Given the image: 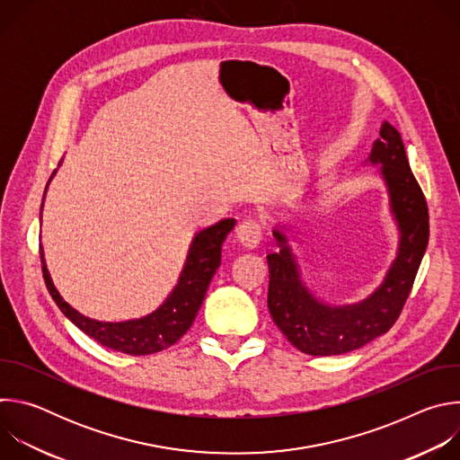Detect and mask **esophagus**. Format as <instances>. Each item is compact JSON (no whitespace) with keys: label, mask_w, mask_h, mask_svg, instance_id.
Wrapping results in <instances>:
<instances>
[{"label":"esophagus","mask_w":460,"mask_h":460,"mask_svg":"<svg viewBox=\"0 0 460 460\" xmlns=\"http://www.w3.org/2000/svg\"><path fill=\"white\" fill-rule=\"evenodd\" d=\"M261 233H264V227H261L258 220H245L238 226L236 238L243 247L254 249L261 240Z\"/></svg>","instance_id":"1"}]
</instances>
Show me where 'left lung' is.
I'll return each mask as SVG.
<instances>
[{
    "label": "left lung",
    "instance_id": "left-lung-1",
    "mask_svg": "<svg viewBox=\"0 0 460 460\" xmlns=\"http://www.w3.org/2000/svg\"><path fill=\"white\" fill-rule=\"evenodd\" d=\"M367 162L380 165L401 238L397 258L384 282L366 300L349 305L320 302L304 286L286 234L280 229L273 231L280 251L268 254V307L284 337L305 355H342L389 332L411 293L428 247V204L411 172L399 130L391 123H382L380 138L375 140Z\"/></svg>",
    "mask_w": 460,
    "mask_h": 460
}]
</instances>
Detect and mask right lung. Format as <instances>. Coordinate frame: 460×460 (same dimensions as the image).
I'll list each match as a JSON object with an SVG mask.
<instances>
[{
    "label": "right lung",
    "instance_id": "obj_1",
    "mask_svg": "<svg viewBox=\"0 0 460 460\" xmlns=\"http://www.w3.org/2000/svg\"><path fill=\"white\" fill-rule=\"evenodd\" d=\"M234 224L236 220L224 218L196 233L176 288L156 311L137 320L100 322L78 313L54 288L43 258V249L40 247L45 286L61 313L102 346L125 355H153L176 344L192 325V320L206 298L209 282L220 268L222 243Z\"/></svg>",
    "mask_w": 460,
    "mask_h": 460
}]
</instances>
